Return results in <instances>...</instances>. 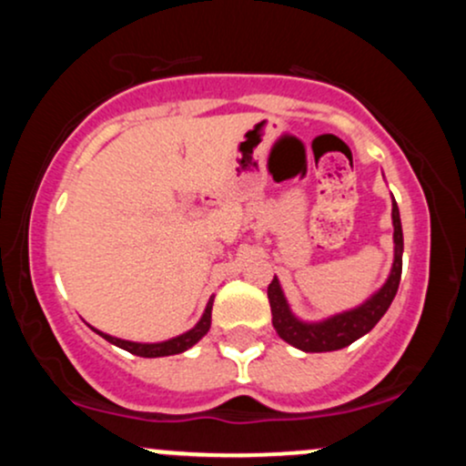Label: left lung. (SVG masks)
Listing matches in <instances>:
<instances>
[{
  "instance_id": "obj_1",
  "label": "left lung",
  "mask_w": 466,
  "mask_h": 466,
  "mask_svg": "<svg viewBox=\"0 0 466 466\" xmlns=\"http://www.w3.org/2000/svg\"><path fill=\"white\" fill-rule=\"evenodd\" d=\"M392 226H394V260L390 276L386 278L381 287L372 293L368 300H363L360 307L349 309L330 315V318L309 319L298 318L296 313L289 307L285 291H282L280 280L274 276L271 285L267 287V298H269L271 307V324H274L276 333L293 349L304 352H330L339 350L350 346L360 337L377 326L379 319L386 315V311L392 304L394 296L399 291L400 282V269H403V228H400V215L399 206L392 197Z\"/></svg>"
}]
</instances>
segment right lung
<instances>
[{
	"label": "right lung",
	"instance_id": "1",
	"mask_svg": "<svg viewBox=\"0 0 466 466\" xmlns=\"http://www.w3.org/2000/svg\"><path fill=\"white\" fill-rule=\"evenodd\" d=\"M212 302H215V296L210 298L206 304V311H203L201 319L192 326L190 330H186V333H181L177 337H170V339L166 341H153V344H148V341H131V339H120V337H114V335H106L103 330L94 329L100 337H105L109 344L117 346V349L131 352V355H137V357H148V360H153V357H168V355H179V352L192 349V346L197 344V341L201 339L203 335L210 330V324H212Z\"/></svg>",
	"mask_w": 466,
	"mask_h": 466
}]
</instances>
